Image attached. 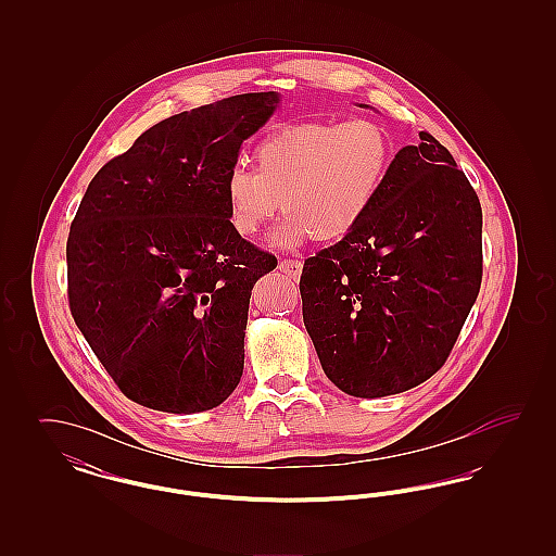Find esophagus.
Here are the masks:
<instances>
[{"label": "esophagus", "instance_id": "34e87169", "mask_svg": "<svg viewBox=\"0 0 556 556\" xmlns=\"http://www.w3.org/2000/svg\"><path fill=\"white\" fill-rule=\"evenodd\" d=\"M279 270H283L286 275H290V277H300V273H302V263L300 261H288V258H283V261H279Z\"/></svg>", "mask_w": 556, "mask_h": 556}]
</instances>
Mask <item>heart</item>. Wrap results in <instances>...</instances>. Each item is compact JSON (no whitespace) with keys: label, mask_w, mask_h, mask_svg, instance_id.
Listing matches in <instances>:
<instances>
[{"label":"heart","mask_w":556,"mask_h":556,"mask_svg":"<svg viewBox=\"0 0 556 556\" xmlns=\"http://www.w3.org/2000/svg\"><path fill=\"white\" fill-rule=\"evenodd\" d=\"M392 162V141L369 118L298 123L266 135L256 168L236 162L225 179L229 220L254 238L279 212H291L277 243L336 241L369 214Z\"/></svg>","instance_id":"b5f03b06"}]
</instances>
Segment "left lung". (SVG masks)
<instances>
[{
	"instance_id": "8db88e82",
	"label": "left lung",
	"mask_w": 556,
	"mask_h": 556,
	"mask_svg": "<svg viewBox=\"0 0 556 556\" xmlns=\"http://www.w3.org/2000/svg\"><path fill=\"white\" fill-rule=\"evenodd\" d=\"M419 137L363 223L302 268L306 331L350 396L400 394L442 369L481 286L476 189L433 135Z\"/></svg>"
}]
</instances>
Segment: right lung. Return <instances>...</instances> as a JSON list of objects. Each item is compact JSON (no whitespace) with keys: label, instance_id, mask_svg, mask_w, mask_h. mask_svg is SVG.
I'll return each instance as SVG.
<instances>
[{"label":"right lung","instance_id":"right-lung-1","mask_svg":"<svg viewBox=\"0 0 556 556\" xmlns=\"http://www.w3.org/2000/svg\"><path fill=\"white\" fill-rule=\"evenodd\" d=\"M275 91L193 108L141 132L91 179L66 241L71 313L125 396L202 413L243 372L254 283L277 258L229 220L225 179Z\"/></svg>","mask_w":556,"mask_h":556}]
</instances>
